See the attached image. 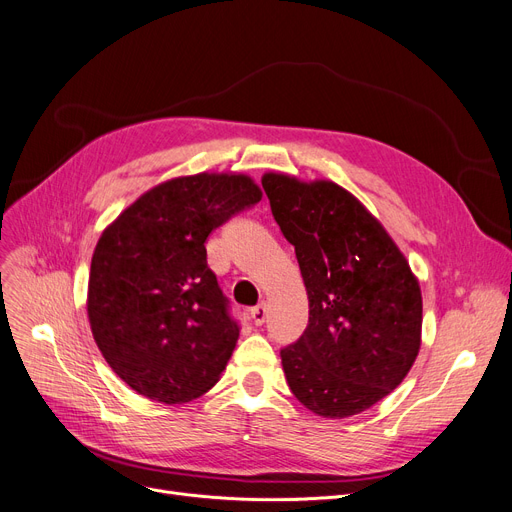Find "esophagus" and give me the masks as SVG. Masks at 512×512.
<instances>
[{
	"label": "esophagus",
	"instance_id": "obj_1",
	"mask_svg": "<svg viewBox=\"0 0 512 512\" xmlns=\"http://www.w3.org/2000/svg\"><path fill=\"white\" fill-rule=\"evenodd\" d=\"M266 314H269V306H266V302H260V304L252 310L254 325H262V323L266 321Z\"/></svg>",
	"mask_w": 512,
	"mask_h": 512
}]
</instances>
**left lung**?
Returning <instances> with one entry per match:
<instances>
[{
    "instance_id": "left-lung-1",
    "label": "left lung",
    "mask_w": 512,
    "mask_h": 512,
    "mask_svg": "<svg viewBox=\"0 0 512 512\" xmlns=\"http://www.w3.org/2000/svg\"><path fill=\"white\" fill-rule=\"evenodd\" d=\"M262 187L296 248L308 327L281 350L285 379L314 415L346 419L402 383L421 348L417 277L383 225L333 181L266 173Z\"/></svg>"
}]
</instances>
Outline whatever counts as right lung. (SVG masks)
Returning <instances> with one entry per match:
<instances>
[{"mask_svg":"<svg viewBox=\"0 0 512 512\" xmlns=\"http://www.w3.org/2000/svg\"><path fill=\"white\" fill-rule=\"evenodd\" d=\"M260 198L248 175L177 177L145 191L97 239L87 289L91 333L137 394L183 404L225 371L239 327L204 243Z\"/></svg>","mask_w":512,"mask_h":512,"instance_id":"add662e5","label":"right lung"}]
</instances>
